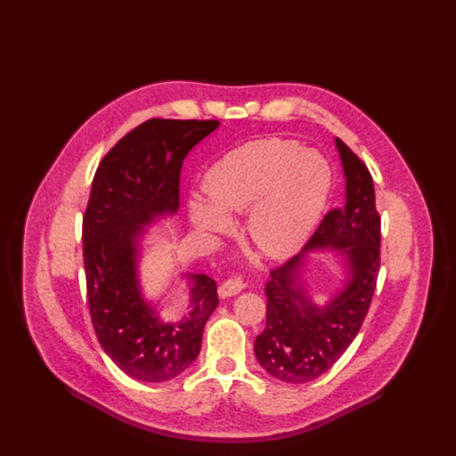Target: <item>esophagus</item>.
Masks as SVG:
<instances>
[{"label":"esophagus","instance_id":"obj_1","mask_svg":"<svg viewBox=\"0 0 456 456\" xmlns=\"http://www.w3.org/2000/svg\"><path fill=\"white\" fill-rule=\"evenodd\" d=\"M243 281L240 280V278H231V280H227V281H224L222 285H220V289H218V296L222 297V299H225V297H231V296H236V294H240L241 290H243Z\"/></svg>","mask_w":456,"mask_h":456}]
</instances>
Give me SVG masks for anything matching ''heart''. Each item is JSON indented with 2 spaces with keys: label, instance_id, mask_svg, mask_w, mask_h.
<instances>
[{
  "label": "heart",
  "instance_id": "obj_1",
  "mask_svg": "<svg viewBox=\"0 0 456 456\" xmlns=\"http://www.w3.org/2000/svg\"><path fill=\"white\" fill-rule=\"evenodd\" d=\"M208 200L191 199L194 227L225 232L229 220L248 214L247 232L273 257L294 254L327 208L332 171L319 153L287 139L243 144L206 173Z\"/></svg>",
  "mask_w": 456,
  "mask_h": 456
}]
</instances>
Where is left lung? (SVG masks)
<instances>
[{
	"instance_id": "1",
	"label": "left lung",
	"mask_w": 456,
	"mask_h": 456,
	"mask_svg": "<svg viewBox=\"0 0 456 456\" xmlns=\"http://www.w3.org/2000/svg\"><path fill=\"white\" fill-rule=\"evenodd\" d=\"M336 148L346 180L345 204L322 218L297 256L271 271L267 327L254 341L257 362L289 384L317 379L346 352L368 314L380 267V218L371 175L341 139ZM322 248L346 256L347 276L327 304L317 305L302 274L307 254Z\"/></svg>"
}]
</instances>
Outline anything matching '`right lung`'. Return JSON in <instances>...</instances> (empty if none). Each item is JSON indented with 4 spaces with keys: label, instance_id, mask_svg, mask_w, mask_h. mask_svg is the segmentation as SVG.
<instances>
[{
    "label": "right lung",
    "instance_id": "right-lung-1",
    "mask_svg": "<svg viewBox=\"0 0 456 456\" xmlns=\"http://www.w3.org/2000/svg\"><path fill=\"white\" fill-rule=\"evenodd\" d=\"M218 126L150 118L108 151L92 182L83 257L94 330L108 357L142 382H166L187 370L218 306L215 280L185 274L189 312L180 321H164L144 297L139 276L146 227L178 211L183 159Z\"/></svg>",
    "mask_w": 456,
    "mask_h": 456
}]
</instances>
